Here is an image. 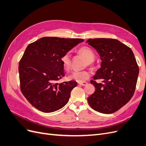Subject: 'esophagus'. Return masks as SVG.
Instances as JSON below:
<instances>
[{
	"mask_svg": "<svg viewBox=\"0 0 146 146\" xmlns=\"http://www.w3.org/2000/svg\"><path fill=\"white\" fill-rule=\"evenodd\" d=\"M78 85H80L81 86H86L88 85L87 82H78Z\"/></svg>",
	"mask_w": 146,
	"mask_h": 146,
	"instance_id": "obj_1",
	"label": "esophagus"
}]
</instances>
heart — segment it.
Segmentation results:
<instances>
[{
	"instance_id": "1",
	"label": "heart",
	"mask_w": 146,
	"mask_h": 146,
	"mask_svg": "<svg viewBox=\"0 0 146 146\" xmlns=\"http://www.w3.org/2000/svg\"><path fill=\"white\" fill-rule=\"evenodd\" d=\"M78 53L83 55L86 59V65L91 67L94 66V60L95 59V54L91 48L88 47H82L79 48ZM61 62L63 68L65 70H69L70 68V55L69 53H66L61 58ZM91 76V73L88 70H80V71H74L68 76V79L70 80H75L82 82L88 80Z\"/></svg>"
}]
</instances>
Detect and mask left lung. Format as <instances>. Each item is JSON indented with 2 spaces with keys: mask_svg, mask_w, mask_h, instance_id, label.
<instances>
[{
  "mask_svg": "<svg viewBox=\"0 0 146 146\" xmlns=\"http://www.w3.org/2000/svg\"><path fill=\"white\" fill-rule=\"evenodd\" d=\"M101 57L100 68L93 77L96 91L88 98L96 111L111 114L124 106L134 94L139 68L131 48L117 39H89L86 41ZM96 80L102 83H97Z\"/></svg>",
  "mask_w": 146,
  "mask_h": 146,
  "instance_id": "obj_1",
  "label": "left lung"
}]
</instances>
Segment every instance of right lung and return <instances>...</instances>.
<instances>
[{
    "label": "right lung",
    "instance_id": "add662e5",
    "mask_svg": "<svg viewBox=\"0 0 146 146\" xmlns=\"http://www.w3.org/2000/svg\"><path fill=\"white\" fill-rule=\"evenodd\" d=\"M83 41L44 37L26 48L19 63L21 90L29 102L39 111L54 112L68 102L77 82H57L64 76L61 58Z\"/></svg>",
    "mask_w": 146,
    "mask_h": 146
}]
</instances>
